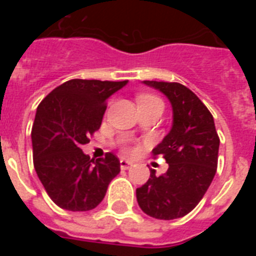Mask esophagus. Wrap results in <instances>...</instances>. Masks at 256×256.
Wrapping results in <instances>:
<instances>
[{
	"instance_id": "esophagus-1",
	"label": "esophagus",
	"mask_w": 256,
	"mask_h": 256,
	"mask_svg": "<svg viewBox=\"0 0 256 256\" xmlns=\"http://www.w3.org/2000/svg\"><path fill=\"white\" fill-rule=\"evenodd\" d=\"M132 166V162L130 160H126V159H120V168L126 170V169H130Z\"/></svg>"
}]
</instances>
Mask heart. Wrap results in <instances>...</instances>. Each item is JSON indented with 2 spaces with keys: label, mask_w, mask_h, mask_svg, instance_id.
<instances>
[{
  "label": "heart",
  "mask_w": 256,
  "mask_h": 256,
  "mask_svg": "<svg viewBox=\"0 0 256 256\" xmlns=\"http://www.w3.org/2000/svg\"><path fill=\"white\" fill-rule=\"evenodd\" d=\"M152 101H160L158 97L152 96V94H140L137 97V104H144V102H152ZM162 102V101H160Z\"/></svg>",
  "instance_id": "heart-1"
}]
</instances>
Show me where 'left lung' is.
Here are the masks:
<instances>
[{
  "instance_id": "8db88e82",
  "label": "left lung",
  "mask_w": 256,
  "mask_h": 256,
  "mask_svg": "<svg viewBox=\"0 0 256 256\" xmlns=\"http://www.w3.org/2000/svg\"><path fill=\"white\" fill-rule=\"evenodd\" d=\"M165 94L172 105L169 133L152 150L169 168L162 176L150 169V178L136 190L140 208L156 219L182 218L200 202L216 176L219 137L206 106L180 83L144 80Z\"/></svg>"
}]
</instances>
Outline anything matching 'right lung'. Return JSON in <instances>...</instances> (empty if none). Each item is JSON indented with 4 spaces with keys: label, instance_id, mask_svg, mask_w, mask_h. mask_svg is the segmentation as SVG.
<instances>
[{
    "label": "right lung",
    "instance_id": "1",
    "mask_svg": "<svg viewBox=\"0 0 256 256\" xmlns=\"http://www.w3.org/2000/svg\"><path fill=\"white\" fill-rule=\"evenodd\" d=\"M128 83L72 79L40 104L32 128L34 169L51 200L70 212H88L104 200L120 172L112 152L90 159L82 144L101 126L106 100Z\"/></svg>",
    "mask_w": 256,
    "mask_h": 256
}]
</instances>
